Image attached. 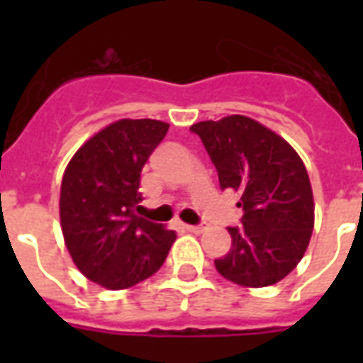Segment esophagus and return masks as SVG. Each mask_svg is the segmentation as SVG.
I'll return each instance as SVG.
<instances>
[{"label": "esophagus", "mask_w": 363, "mask_h": 363, "mask_svg": "<svg viewBox=\"0 0 363 363\" xmlns=\"http://www.w3.org/2000/svg\"><path fill=\"white\" fill-rule=\"evenodd\" d=\"M184 228H186L188 232H192V233H203L209 226H207V224H198V226H190V224H186Z\"/></svg>", "instance_id": "34e87169"}]
</instances>
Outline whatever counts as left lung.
Listing matches in <instances>:
<instances>
[{
  "label": "left lung",
  "instance_id": "1",
  "mask_svg": "<svg viewBox=\"0 0 363 363\" xmlns=\"http://www.w3.org/2000/svg\"><path fill=\"white\" fill-rule=\"evenodd\" d=\"M222 190L241 194V226H230L232 248L216 271L241 286L275 284L299 264L315 224L309 175L298 152L248 116L198 122Z\"/></svg>",
  "mask_w": 363,
  "mask_h": 363
}]
</instances>
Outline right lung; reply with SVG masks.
Returning a JSON list of instances; mask_svg holds the SVG:
<instances>
[{
	"instance_id": "obj_1",
	"label": "right lung",
	"mask_w": 363,
	"mask_h": 363,
	"mask_svg": "<svg viewBox=\"0 0 363 363\" xmlns=\"http://www.w3.org/2000/svg\"><path fill=\"white\" fill-rule=\"evenodd\" d=\"M169 124L118 121L88 139L62 179L60 220L82 275L109 290L130 288L162 267L173 230L137 216L141 171Z\"/></svg>"
}]
</instances>
